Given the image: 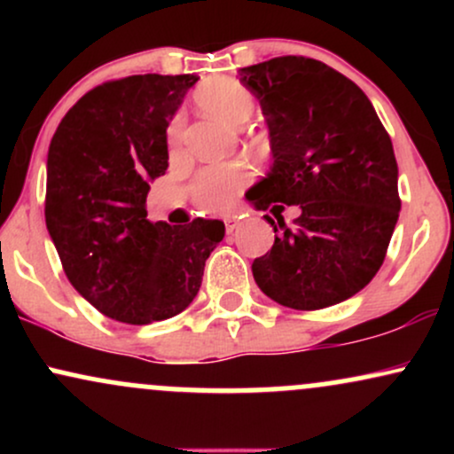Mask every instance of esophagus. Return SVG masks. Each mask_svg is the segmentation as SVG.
I'll use <instances>...</instances> for the list:
<instances>
[{"label":"esophagus","instance_id":"obj_1","mask_svg":"<svg viewBox=\"0 0 454 454\" xmlns=\"http://www.w3.org/2000/svg\"><path fill=\"white\" fill-rule=\"evenodd\" d=\"M237 228H239V223H237V222L226 220V232H228V234H232L234 231H237Z\"/></svg>","mask_w":454,"mask_h":454}]
</instances>
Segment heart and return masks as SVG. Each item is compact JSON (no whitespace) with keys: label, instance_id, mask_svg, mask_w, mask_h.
<instances>
[{"label":"heart","instance_id":"heart-1","mask_svg":"<svg viewBox=\"0 0 454 454\" xmlns=\"http://www.w3.org/2000/svg\"><path fill=\"white\" fill-rule=\"evenodd\" d=\"M194 100L202 113L226 126H243L254 113V96L234 78H211L194 93ZM170 145L181 140V121L170 126ZM243 184L241 170L237 168H207L192 181V196L202 209L217 211L237 194Z\"/></svg>","mask_w":454,"mask_h":454}]
</instances>
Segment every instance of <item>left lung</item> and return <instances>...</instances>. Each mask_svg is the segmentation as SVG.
Segmentation results:
<instances>
[{
  "instance_id": "8db88e82",
  "label": "left lung",
  "mask_w": 454,
  "mask_h": 454,
  "mask_svg": "<svg viewBox=\"0 0 454 454\" xmlns=\"http://www.w3.org/2000/svg\"><path fill=\"white\" fill-rule=\"evenodd\" d=\"M241 82L260 100L273 153L245 198L275 217L281 205L301 209L294 231L278 220L284 234L254 260V279L293 309L341 303L376 278L399 220L390 137L361 87L322 61L275 57L241 67Z\"/></svg>"
}]
</instances>
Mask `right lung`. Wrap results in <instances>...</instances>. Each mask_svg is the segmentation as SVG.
<instances>
[{
    "mask_svg": "<svg viewBox=\"0 0 454 454\" xmlns=\"http://www.w3.org/2000/svg\"><path fill=\"white\" fill-rule=\"evenodd\" d=\"M194 74L104 82L61 119L46 160L44 217L76 293L113 320L151 325L196 299L220 220L149 222V184L168 168L166 128Z\"/></svg>",
    "mask_w": 454,
    "mask_h": 454,
    "instance_id": "1",
    "label": "right lung"
}]
</instances>
